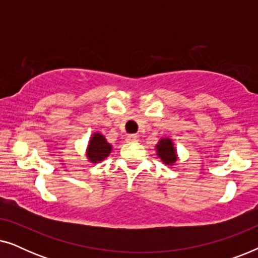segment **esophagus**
Segmentation results:
<instances>
[{
    "label": "esophagus",
    "mask_w": 258,
    "mask_h": 258,
    "mask_svg": "<svg viewBox=\"0 0 258 258\" xmlns=\"http://www.w3.org/2000/svg\"><path fill=\"white\" fill-rule=\"evenodd\" d=\"M137 136L136 135H128L126 136V142H137Z\"/></svg>",
    "instance_id": "34e87169"
}]
</instances>
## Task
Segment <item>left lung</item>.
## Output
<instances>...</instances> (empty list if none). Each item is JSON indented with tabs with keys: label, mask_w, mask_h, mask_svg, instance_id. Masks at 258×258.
Returning <instances> with one entry per match:
<instances>
[{
	"label": "left lung",
	"mask_w": 258,
	"mask_h": 258,
	"mask_svg": "<svg viewBox=\"0 0 258 258\" xmlns=\"http://www.w3.org/2000/svg\"><path fill=\"white\" fill-rule=\"evenodd\" d=\"M156 149L158 157L165 164L172 165L176 162V160H177V157H176V149L174 148V144H172L170 139L161 140L156 146Z\"/></svg>",
	"instance_id": "1"
}]
</instances>
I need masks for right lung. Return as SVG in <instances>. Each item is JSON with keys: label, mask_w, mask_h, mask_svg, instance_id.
Masks as SVG:
<instances>
[{"label": "right lung", "mask_w": 258, "mask_h": 258, "mask_svg": "<svg viewBox=\"0 0 258 258\" xmlns=\"http://www.w3.org/2000/svg\"><path fill=\"white\" fill-rule=\"evenodd\" d=\"M111 151V144L107 142L103 135L100 133L94 134L91 140L89 141V146L87 149V156L90 162L97 163V162L103 161L104 158L109 156Z\"/></svg>", "instance_id": "1"}]
</instances>
